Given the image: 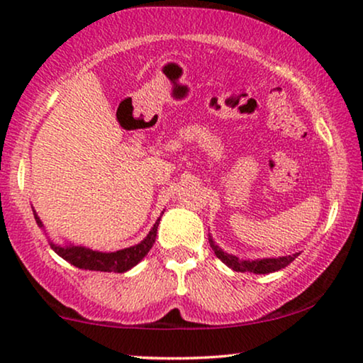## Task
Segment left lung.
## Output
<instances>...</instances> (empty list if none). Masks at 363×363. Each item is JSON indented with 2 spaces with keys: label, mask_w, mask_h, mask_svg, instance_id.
I'll return each instance as SVG.
<instances>
[{
  "label": "left lung",
  "mask_w": 363,
  "mask_h": 363,
  "mask_svg": "<svg viewBox=\"0 0 363 363\" xmlns=\"http://www.w3.org/2000/svg\"><path fill=\"white\" fill-rule=\"evenodd\" d=\"M210 240V245L218 256V259H221L228 267H231L233 271L238 272H255V274H269V272H276L279 269H284L286 266H289L292 261L299 256V252L291 256H282V257H266V259H255V261H245L240 259V257L228 255L221 250L220 246L215 245V241L211 240V236L208 238Z\"/></svg>",
  "instance_id": "left-lung-1"
}]
</instances>
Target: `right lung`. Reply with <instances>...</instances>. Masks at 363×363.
<instances>
[{
  "mask_svg": "<svg viewBox=\"0 0 363 363\" xmlns=\"http://www.w3.org/2000/svg\"><path fill=\"white\" fill-rule=\"evenodd\" d=\"M34 218H36L38 225L43 228V223L38 218L36 213H34ZM158 223H160V218H158L155 225H153L145 240L140 241L135 246L125 247V250H121L116 252L92 251L84 246H57V245H52V242H51V247L62 257V259L71 262L72 266L81 267V269L104 271V272H125L130 269V267L138 264V262L147 256V252L150 251V247L153 246V242H155V238H157Z\"/></svg>",
  "mask_w": 363,
  "mask_h": 363,
  "instance_id": "right-lung-1",
  "label": "right lung"
}]
</instances>
